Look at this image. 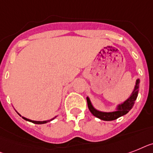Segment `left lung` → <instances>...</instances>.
Instances as JSON below:
<instances>
[{
  "label": "left lung",
  "mask_w": 153,
  "mask_h": 153,
  "mask_svg": "<svg viewBox=\"0 0 153 153\" xmlns=\"http://www.w3.org/2000/svg\"><path fill=\"white\" fill-rule=\"evenodd\" d=\"M139 82V79H137V81H136V85L134 87V89L133 92H132V94L129 97V98L127 100H126L123 102V104L118 105V108H117V111L111 112V113H103V112L98 111L93 107L90 99L88 97L87 98V102H88V105L89 110L91 111V113L94 115V117H96L97 118H99V119L105 121L114 120H117V118L122 117L123 115L127 114L131 110V108H132V107L134 106V102H135L136 98L137 97V94H138Z\"/></svg>",
  "instance_id": "obj_1"
}]
</instances>
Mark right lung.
<instances>
[{
    "mask_svg": "<svg viewBox=\"0 0 153 153\" xmlns=\"http://www.w3.org/2000/svg\"><path fill=\"white\" fill-rule=\"evenodd\" d=\"M19 114V113H18ZM24 120H26L27 121H30V122H32V123H36V124H43V123H48V122H50V121H51L52 120H54L55 118H53V119L51 120H45V121H34V120H29V119H26V118H25V117H22Z\"/></svg>",
    "mask_w": 153,
    "mask_h": 153,
    "instance_id": "right-lung-1",
    "label": "right lung"
}]
</instances>
